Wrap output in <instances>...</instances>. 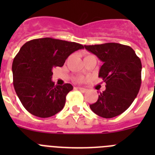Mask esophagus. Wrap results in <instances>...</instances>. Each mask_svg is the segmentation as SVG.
Returning a JSON list of instances; mask_svg holds the SVG:
<instances>
[{
	"instance_id": "1",
	"label": "esophagus",
	"mask_w": 155,
	"mask_h": 155,
	"mask_svg": "<svg viewBox=\"0 0 155 155\" xmlns=\"http://www.w3.org/2000/svg\"><path fill=\"white\" fill-rule=\"evenodd\" d=\"M77 89L78 90H80V91H86V89L85 88H84V87H76Z\"/></svg>"
}]
</instances>
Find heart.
Segmentation results:
<instances>
[{
	"label": "heart",
	"instance_id": "b5f03b06",
	"mask_svg": "<svg viewBox=\"0 0 155 155\" xmlns=\"http://www.w3.org/2000/svg\"><path fill=\"white\" fill-rule=\"evenodd\" d=\"M87 56H88V55H87ZM86 57H87V56H86ZM78 81H82V80H81V78H79V79H78Z\"/></svg>",
	"mask_w": 155,
	"mask_h": 155
}]
</instances>
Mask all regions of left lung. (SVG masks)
I'll return each mask as SVG.
<instances>
[{
    "mask_svg": "<svg viewBox=\"0 0 155 155\" xmlns=\"http://www.w3.org/2000/svg\"><path fill=\"white\" fill-rule=\"evenodd\" d=\"M103 62L98 77L105 82V90L96 102L90 105L94 113L113 118L125 112L139 92L141 84V61L130 46L109 42L84 46Z\"/></svg>",
    "mask_w": 155,
    "mask_h": 155,
    "instance_id": "1",
    "label": "left lung"
}]
</instances>
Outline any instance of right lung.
Returning a JSON list of instances; mask_svg holds the SVG:
<instances>
[{
  "instance_id": "right-lung-1",
  "label": "right lung",
  "mask_w": 155,
  "mask_h": 155,
  "mask_svg": "<svg viewBox=\"0 0 155 155\" xmlns=\"http://www.w3.org/2000/svg\"><path fill=\"white\" fill-rule=\"evenodd\" d=\"M81 49L79 43L53 38L32 39L21 46L12 64L13 84L28 113L47 118L62 110L73 86L55 85L53 69L63 67L71 53Z\"/></svg>"
}]
</instances>
